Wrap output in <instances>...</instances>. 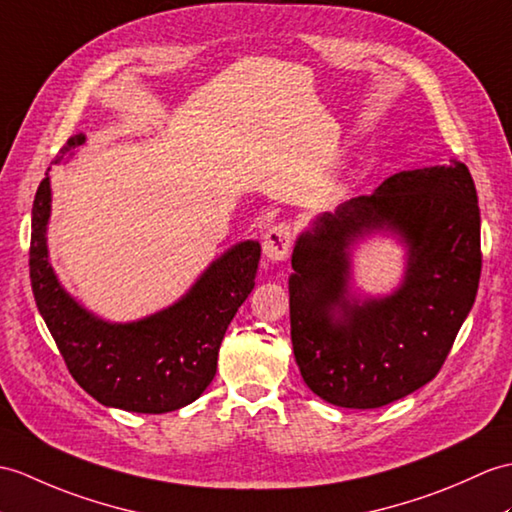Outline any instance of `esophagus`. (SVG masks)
<instances>
[{"label": "esophagus", "mask_w": 512, "mask_h": 512, "mask_svg": "<svg viewBox=\"0 0 512 512\" xmlns=\"http://www.w3.org/2000/svg\"><path fill=\"white\" fill-rule=\"evenodd\" d=\"M264 255L270 261H285L290 255V246H292V231L288 224H275V227H270L264 235Z\"/></svg>", "instance_id": "esophagus-1"}]
</instances>
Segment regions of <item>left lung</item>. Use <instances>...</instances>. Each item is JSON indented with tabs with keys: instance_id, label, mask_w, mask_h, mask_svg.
Wrapping results in <instances>:
<instances>
[{
	"instance_id": "obj_1",
	"label": "left lung",
	"mask_w": 512,
	"mask_h": 512,
	"mask_svg": "<svg viewBox=\"0 0 512 512\" xmlns=\"http://www.w3.org/2000/svg\"><path fill=\"white\" fill-rule=\"evenodd\" d=\"M407 246L402 283L350 292V251L364 236ZM290 290L294 360L314 395L371 410L432 382L478 294L480 207L465 163L392 174L312 220L296 237Z\"/></svg>"
}]
</instances>
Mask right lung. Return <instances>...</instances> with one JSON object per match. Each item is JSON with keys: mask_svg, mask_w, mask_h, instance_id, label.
I'll return each instance as SVG.
<instances>
[{"mask_svg": "<svg viewBox=\"0 0 512 512\" xmlns=\"http://www.w3.org/2000/svg\"><path fill=\"white\" fill-rule=\"evenodd\" d=\"M85 135L67 139L54 163L69 159ZM52 213L50 170L32 205L30 281L34 301L80 388L102 406L163 414L196 401L211 384L227 327L255 288L261 246H231L202 270L181 299L130 323L89 312L58 281L47 251Z\"/></svg>", "mask_w": 512, "mask_h": 512, "instance_id": "right-lung-1", "label": "right lung"}]
</instances>
